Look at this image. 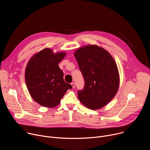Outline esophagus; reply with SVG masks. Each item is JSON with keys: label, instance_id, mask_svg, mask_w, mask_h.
Listing matches in <instances>:
<instances>
[{"label": "esophagus", "instance_id": "34e87169", "mask_svg": "<svg viewBox=\"0 0 150 150\" xmlns=\"http://www.w3.org/2000/svg\"><path fill=\"white\" fill-rule=\"evenodd\" d=\"M71 85H72V86L73 88H74L75 86V83H74V82L71 83Z\"/></svg>", "mask_w": 150, "mask_h": 150}]
</instances>
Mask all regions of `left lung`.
<instances>
[{
	"mask_svg": "<svg viewBox=\"0 0 150 150\" xmlns=\"http://www.w3.org/2000/svg\"><path fill=\"white\" fill-rule=\"evenodd\" d=\"M85 81L83 90L78 91L80 102L96 110L108 104L118 92L120 74L111 55L96 45L83 46L74 52Z\"/></svg>",
	"mask_w": 150,
	"mask_h": 150,
	"instance_id": "1",
	"label": "left lung"
}]
</instances>
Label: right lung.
<instances>
[{
  "label": "right lung",
  "mask_w": 150,
  "mask_h": 150,
  "mask_svg": "<svg viewBox=\"0 0 150 150\" xmlns=\"http://www.w3.org/2000/svg\"><path fill=\"white\" fill-rule=\"evenodd\" d=\"M65 52L54 53L52 49L45 48L34 54L28 61L25 78L28 91L33 100L40 105L54 108L71 84L64 80V73L58 64L65 57Z\"/></svg>",
  "instance_id": "1"
}]
</instances>
